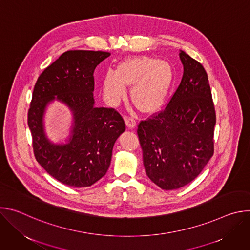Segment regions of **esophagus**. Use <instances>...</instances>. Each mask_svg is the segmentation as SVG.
Segmentation results:
<instances>
[{
  "instance_id": "obj_1",
  "label": "esophagus",
  "mask_w": 250,
  "mask_h": 250,
  "mask_svg": "<svg viewBox=\"0 0 250 250\" xmlns=\"http://www.w3.org/2000/svg\"><path fill=\"white\" fill-rule=\"evenodd\" d=\"M125 124L128 128H133L136 125V121L132 117H126L125 118Z\"/></svg>"
}]
</instances>
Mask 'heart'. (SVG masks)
I'll list each match as a JSON object with an SVG mask.
<instances>
[{
	"label": "heart",
	"mask_w": 250,
	"mask_h": 250,
	"mask_svg": "<svg viewBox=\"0 0 250 250\" xmlns=\"http://www.w3.org/2000/svg\"><path fill=\"white\" fill-rule=\"evenodd\" d=\"M173 79L171 65L148 56L127 58L117 70L110 69L102 78V96L104 103L116 105L131 87V99L141 111L154 110L164 99Z\"/></svg>",
	"instance_id": "heart-1"
}]
</instances>
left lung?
Masks as SVG:
<instances>
[{
  "instance_id": "1",
  "label": "left lung",
  "mask_w": 250,
  "mask_h": 250,
  "mask_svg": "<svg viewBox=\"0 0 250 250\" xmlns=\"http://www.w3.org/2000/svg\"><path fill=\"white\" fill-rule=\"evenodd\" d=\"M180 59L183 77L167 105L137 125L146 175L163 190L192 182L213 155L216 111L208 74L182 50Z\"/></svg>"
}]
</instances>
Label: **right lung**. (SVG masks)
I'll use <instances>...</instances> for the list:
<instances>
[{
  "label": "right lung",
  "instance_id": "right-lung-1",
  "mask_svg": "<svg viewBox=\"0 0 250 250\" xmlns=\"http://www.w3.org/2000/svg\"><path fill=\"white\" fill-rule=\"evenodd\" d=\"M110 52L69 50L46 67L34 85L27 114L34 157L59 182L89 187L109 169L116 140L125 130L115 109L94 106V71ZM56 98L74 112L75 125L68 144L54 145L43 129L47 103Z\"/></svg>",
  "mask_w": 250,
  "mask_h": 250
}]
</instances>
